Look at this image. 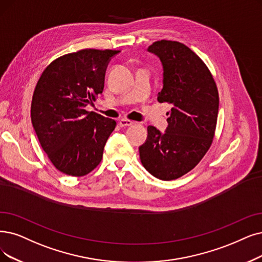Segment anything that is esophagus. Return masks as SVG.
I'll return each mask as SVG.
<instances>
[{
    "label": "esophagus",
    "instance_id": "esophagus-1",
    "mask_svg": "<svg viewBox=\"0 0 262 262\" xmlns=\"http://www.w3.org/2000/svg\"><path fill=\"white\" fill-rule=\"evenodd\" d=\"M134 123H135L134 121L129 120V119H120L119 120V125H120V127H129V125H132Z\"/></svg>",
    "mask_w": 262,
    "mask_h": 262
}]
</instances>
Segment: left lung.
Listing matches in <instances>:
<instances>
[{
	"instance_id": "obj_1",
	"label": "left lung",
	"mask_w": 262,
	"mask_h": 262,
	"mask_svg": "<svg viewBox=\"0 0 262 262\" xmlns=\"http://www.w3.org/2000/svg\"><path fill=\"white\" fill-rule=\"evenodd\" d=\"M148 50L163 66V88L157 100L173 107L165 133L147 127L140 158L157 179L172 181L194 169L210 149L217 124L218 89L203 60L183 43L161 39Z\"/></svg>"
}]
</instances>
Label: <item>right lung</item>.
I'll return each instance as SVG.
<instances>
[{"instance_id":"right-lung-1","label":"right lung","mask_w":262,"mask_h":262,"mask_svg":"<svg viewBox=\"0 0 262 262\" xmlns=\"http://www.w3.org/2000/svg\"><path fill=\"white\" fill-rule=\"evenodd\" d=\"M119 50L87 48L57 58L36 83L31 120L41 148L57 170L87 175L100 164L116 121L85 107L104 88V73Z\"/></svg>"}]
</instances>
